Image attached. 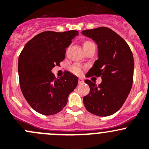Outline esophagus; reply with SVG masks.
Masks as SVG:
<instances>
[{
  "label": "esophagus",
  "mask_w": 149,
  "mask_h": 149,
  "mask_svg": "<svg viewBox=\"0 0 149 149\" xmlns=\"http://www.w3.org/2000/svg\"><path fill=\"white\" fill-rule=\"evenodd\" d=\"M78 83L79 84H83L84 83V80L82 78H79L78 79Z\"/></svg>",
  "instance_id": "obj_1"
}]
</instances>
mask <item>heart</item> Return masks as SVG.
Segmentation results:
<instances>
[{"instance_id":"1","label":"heart","mask_w":149,"mask_h":149,"mask_svg":"<svg viewBox=\"0 0 149 149\" xmlns=\"http://www.w3.org/2000/svg\"><path fill=\"white\" fill-rule=\"evenodd\" d=\"M93 44V43H92L91 41H85V43H84V45L83 47H87V46L90 45V44ZM72 71L74 73V74H80L81 73H82V67H80L79 65H77V64H75L72 67Z\"/></svg>"}]
</instances>
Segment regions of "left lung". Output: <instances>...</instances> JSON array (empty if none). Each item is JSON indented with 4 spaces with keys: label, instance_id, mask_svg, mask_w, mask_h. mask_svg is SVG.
<instances>
[{
    "label": "left lung",
    "instance_id": "8db88e82",
    "mask_svg": "<svg viewBox=\"0 0 149 149\" xmlns=\"http://www.w3.org/2000/svg\"><path fill=\"white\" fill-rule=\"evenodd\" d=\"M82 33L93 39L98 49V59L87 76H100L102 79L98 85L90 79L85 80L90 91L83 97L84 105L87 111L96 116H110L122 107L131 90L133 54L125 41L109 28L85 30Z\"/></svg>",
    "mask_w": 149,
    "mask_h": 149
}]
</instances>
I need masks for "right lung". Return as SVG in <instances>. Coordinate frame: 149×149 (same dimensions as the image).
Returning <instances> with one entry per match:
<instances>
[{
    "mask_svg": "<svg viewBox=\"0 0 149 149\" xmlns=\"http://www.w3.org/2000/svg\"><path fill=\"white\" fill-rule=\"evenodd\" d=\"M77 31H44L26 44L18 57L21 90L32 108L44 116L59 113L78 84V77L67 72L55 78L52 70L65 57L66 49Z\"/></svg>",
    "mask_w": 149,
    "mask_h": 149,
    "instance_id": "add662e5",
    "label": "right lung"
}]
</instances>
